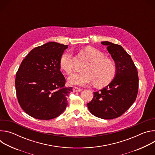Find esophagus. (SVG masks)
Returning <instances> with one entry per match:
<instances>
[{
    "instance_id": "34e87169",
    "label": "esophagus",
    "mask_w": 155,
    "mask_h": 155,
    "mask_svg": "<svg viewBox=\"0 0 155 155\" xmlns=\"http://www.w3.org/2000/svg\"><path fill=\"white\" fill-rule=\"evenodd\" d=\"M81 90H82V89H81V88H79L78 87H74V88H73L74 92H80Z\"/></svg>"
}]
</instances>
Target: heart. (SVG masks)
<instances>
[{
    "mask_svg": "<svg viewBox=\"0 0 155 155\" xmlns=\"http://www.w3.org/2000/svg\"><path fill=\"white\" fill-rule=\"evenodd\" d=\"M89 62L83 68L84 71L75 74L69 78L70 83L79 86H86L93 82L95 86L107 85L114 78L117 68L115 62L105 56L104 54L93 47L83 50ZM70 51L64 53L60 59L61 68L68 74H72L74 67Z\"/></svg>",
    "mask_w": 155,
    "mask_h": 155,
    "instance_id": "obj_1",
    "label": "heart"
}]
</instances>
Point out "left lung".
Masks as SVG:
<instances>
[{
	"label": "left lung",
	"instance_id": "left-lung-1",
	"mask_svg": "<svg viewBox=\"0 0 155 155\" xmlns=\"http://www.w3.org/2000/svg\"><path fill=\"white\" fill-rule=\"evenodd\" d=\"M108 53L114 60L117 71L114 79L107 86L94 92L92 101L87 104L90 112L94 116L111 120L122 115L137 97L139 77L131 57L120 45L104 41Z\"/></svg>",
	"mask_w": 155,
	"mask_h": 155
}]
</instances>
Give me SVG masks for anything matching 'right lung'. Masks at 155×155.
<instances>
[{
  "label": "right lung",
  "mask_w": 155,
  "mask_h": 155,
  "mask_svg": "<svg viewBox=\"0 0 155 155\" xmlns=\"http://www.w3.org/2000/svg\"><path fill=\"white\" fill-rule=\"evenodd\" d=\"M68 45L51 41L32 50L22 61L15 78L18 102L31 117L48 120L59 116L73 91L65 86L60 59Z\"/></svg>",
  "instance_id": "add662e5"
}]
</instances>
